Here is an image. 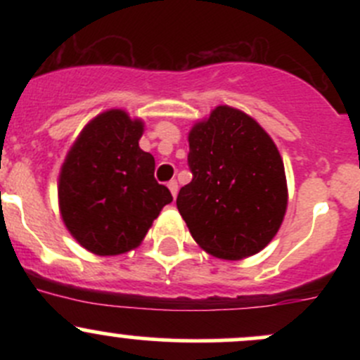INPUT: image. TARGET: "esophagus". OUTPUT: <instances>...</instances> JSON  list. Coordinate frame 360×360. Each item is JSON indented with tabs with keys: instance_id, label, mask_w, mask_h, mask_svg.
Here are the masks:
<instances>
[{
	"instance_id": "34e87169",
	"label": "esophagus",
	"mask_w": 360,
	"mask_h": 360,
	"mask_svg": "<svg viewBox=\"0 0 360 360\" xmlns=\"http://www.w3.org/2000/svg\"><path fill=\"white\" fill-rule=\"evenodd\" d=\"M167 186H169V190H170V193H172V197L176 198L177 197V190H179V186H177V181L176 179L169 181V184H167Z\"/></svg>"
}]
</instances>
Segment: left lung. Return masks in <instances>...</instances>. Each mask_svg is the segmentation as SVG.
<instances>
[{
    "mask_svg": "<svg viewBox=\"0 0 360 360\" xmlns=\"http://www.w3.org/2000/svg\"><path fill=\"white\" fill-rule=\"evenodd\" d=\"M188 167L193 179L176 203L200 248L242 259L275 237L288 207L284 163L250 116L216 108L190 132Z\"/></svg>",
    "mask_w": 360,
    "mask_h": 360,
    "instance_id": "1",
    "label": "left lung"
}]
</instances>
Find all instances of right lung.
I'll use <instances>...</instances> for the list:
<instances>
[{"label":"right lung","instance_id":"add662e5","mask_svg":"<svg viewBox=\"0 0 360 360\" xmlns=\"http://www.w3.org/2000/svg\"><path fill=\"white\" fill-rule=\"evenodd\" d=\"M143 123L120 110L94 118L68 153L59 177L60 214L90 252L115 256L139 245L172 202L155 179V158L139 148Z\"/></svg>","mask_w":360,"mask_h":360}]
</instances>
